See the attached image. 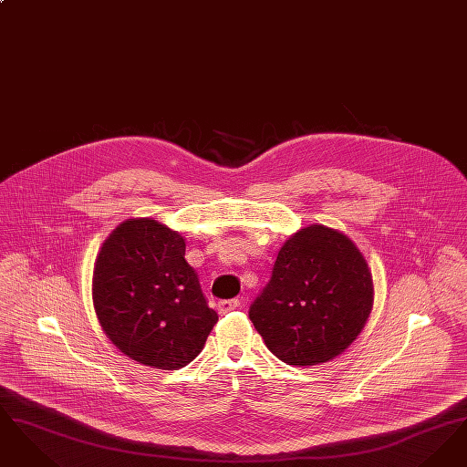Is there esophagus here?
Here are the masks:
<instances>
[{
  "mask_svg": "<svg viewBox=\"0 0 467 467\" xmlns=\"http://www.w3.org/2000/svg\"><path fill=\"white\" fill-rule=\"evenodd\" d=\"M240 306V299H223L217 303L219 313H227V311L236 310Z\"/></svg>",
  "mask_w": 467,
  "mask_h": 467,
  "instance_id": "esophagus-1",
  "label": "esophagus"
}]
</instances>
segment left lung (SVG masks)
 I'll list each match as a JSON object with an SVG mask.
<instances>
[{
	"label": "left lung",
	"instance_id": "obj_1",
	"mask_svg": "<svg viewBox=\"0 0 467 467\" xmlns=\"http://www.w3.org/2000/svg\"><path fill=\"white\" fill-rule=\"evenodd\" d=\"M373 301V275L357 244L337 229L313 223L282 244L248 315L280 360L315 366L356 341Z\"/></svg>",
	"mask_w": 467,
	"mask_h": 467
}]
</instances>
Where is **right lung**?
<instances>
[{
	"label": "right lung",
	"instance_id": "add662e5",
	"mask_svg": "<svg viewBox=\"0 0 467 467\" xmlns=\"http://www.w3.org/2000/svg\"><path fill=\"white\" fill-rule=\"evenodd\" d=\"M183 255L178 231L152 219H128L96 257V317L111 343L138 364L168 371L187 366L219 320Z\"/></svg>",
	"mask_w": 467,
	"mask_h": 467
}]
</instances>
